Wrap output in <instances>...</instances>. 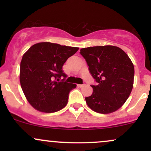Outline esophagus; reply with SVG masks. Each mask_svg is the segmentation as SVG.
<instances>
[{"label": "esophagus", "mask_w": 151, "mask_h": 151, "mask_svg": "<svg viewBox=\"0 0 151 151\" xmlns=\"http://www.w3.org/2000/svg\"><path fill=\"white\" fill-rule=\"evenodd\" d=\"M77 86H79V87L81 88V87H83V86H85V85H84V84H78Z\"/></svg>", "instance_id": "1"}]
</instances>
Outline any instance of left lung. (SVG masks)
<instances>
[{"label":"left lung","instance_id":"left-lung-1","mask_svg":"<svg viewBox=\"0 0 151 151\" xmlns=\"http://www.w3.org/2000/svg\"><path fill=\"white\" fill-rule=\"evenodd\" d=\"M96 85L85 98L88 106L100 114L116 111L133 89L134 67L124 50L116 46L89 47L80 50Z\"/></svg>","mask_w":151,"mask_h":151}]
</instances>
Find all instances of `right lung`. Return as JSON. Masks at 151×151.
<instances>
[{"mask_svg": "<svg viewBox=\"0 0 151 151\" xmlns=\"http://www.w3.org/2000/svg\"><path fill=\"white\" fill-rule=\"evenodd\" d=\"M78 50L46 42L35 44L24 54L20 62V85L32 107L53 113L67 105L69 93L77 85L65 81L67 74L62 66Z\"/></svg>", "mask_w": 151, "mask_h": 151, "instance_id": "1", "label": "right lung"}]
</instances>
